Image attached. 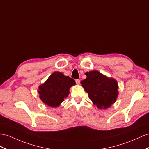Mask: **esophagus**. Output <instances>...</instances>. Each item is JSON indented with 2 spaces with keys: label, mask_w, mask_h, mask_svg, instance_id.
I'll list each match as a JSON object with an SVG mask.
<instances>
[{
  "label": "esophagus",
  "mask_w": 149,
  "mask_h": 149,
  "mask_svg": "<svg viewBox=\"0 0 149 149\" xmlns=\"http://www.w3.org/2000/svg\"><path fill=\"white\" fill-rule=\"evenodd\" d=\"M75 82L77 84H80V83H81V81H80L79 79H76L75 80Z\"/></svg>",
  "instance_id": "esophagus-1"
}]
</instances>
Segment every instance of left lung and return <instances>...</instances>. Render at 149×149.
<instances>
[{
    "label": "left lung",
    "instance_id": "left-lung-1",
    "mask_svg": "<svg viewBox=\"0 0 149 149\" xmlns=\"http://www.w3.org/2000/svg\"><path fill=\"white\" fill-rule=\"evenodd\" d=\"M87 78L81 82L89 97L100 109L107 108L115 102L118 96V84L98 71L86 73Z\"/></svg>",
    "mask_w": 149,
    "mask_h": 149
}]
</instances>
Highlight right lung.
I'll return each instance as SVG.
<instances>
[{
    "mask_svg": "<svg viewBox=\"0 0 149 149\" xmlns=\"http://www.w3.org/2000/svg\"><path fill=\"white\" fill-rule=\"evenodd\" d=\"M72 78L55 72L43 84L39 87L38 93L41 101L51 107H57L69 94L70 87L75 85Z\"/></svg>",
    "mask_w": 149,
    "mask_h": 149,
    "instance_id": "right-lung-1",
    "label": "right lung"
}]
</instances>
